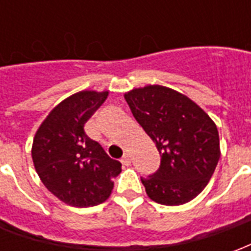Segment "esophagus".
I'll use <instances>...</instances> for the list:
<instances>
[{
    "mask_svg": "<svg viewBox=\"0 0 251 251\" xmlns=\"http://www.w3.org/2000/svg\"><path fill=\"white\" fill-rule=\"evenodd\" d=\"M121 161H122V164H124V165H129L131 161L130 154H129V153H125V154L122 156V160H121Z\"/></svg>",
    "mask_w": 251,
    "mask_h": 251,
    "instance_id": "1",
    "label": "esophagus"
}]
</instances>
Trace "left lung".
Listing matches in <instances>:
<instances>
[{
	"instance_id": "obj_1",
	"label": "left lung",
	"mask_w": 251,
	"mask_h": 251,
	"mask_svg": "<svg viewBox=\"0 0 251 251\" xmlns=\"http://www.w3.org/2000/svg\"><path fill=\"white\" fill-rule=\"evenodd\" d=\"M125 99L161 154L160 168L141 177L148 196L164 205L196 198L221 157L214 121L188 97L164 86L133 88Z\"/></svg>"
}]
</instances>
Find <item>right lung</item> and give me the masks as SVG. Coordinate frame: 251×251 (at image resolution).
Wrapping results in <instances>:
<instances>
[{"label": "right lung", "mask_w": 251, "mask_h": 251, "mask_svg": "<svg viewBox=\"0 0 251 251\" xmlns=\"http://www.w3.org/2000/svg\"><path fill=\"white\" fill-rule=\"evenodd\" d=\"M109 93L79 91L64 99L36 131L32 160L47 189L66 204L93 207L107 199L121 163L84 131Z\"/></svg>", "instance_id": "add662e5"}]
</instances>
